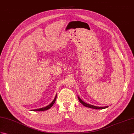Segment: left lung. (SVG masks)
<instances>
[{
    "mask_svg": "<svg viewBox=\"0 0 134 134\" xmlns=\"http://www.w3.org/2000/svg\"><path fill=\"white\" fill-rule=\"evenodd\" d=\"M78 99H79V101L82 104H83L84 106H86V107H88V108H90L94 109H102L107 108L108 107V106H104V107H98V106H93V105H90V104H87V103L84 102L83 101H82L81 99L80 98V97H79V96H78Z\"/></svg>",
    "mask_w": 134,
    "mask_h": 134,
    "instance_id": "1",
    "label": "left lung"
}]
</instances>
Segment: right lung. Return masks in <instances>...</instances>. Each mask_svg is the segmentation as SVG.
I'll use <instances>...</instances> for the list:
<instances>
[{
	"mask_svg": "<svg viewBox=\"0 0 134 134\" xmlns=\"http://www.w3.org/2000/svg\"><path fill=\"white\" fill-rule=\"evenodd\" d=\"M56 98H57V96H55V97L54 100L53 101V102L51 103L50 105H49L48 106H46V107L44 108H40V109H34L33 110V111H44V110H46L49 109L50 108H51L53 106V105H54V104L55 103L56 101Z\"/></svg>",
	"mask_w": 134,
	"mask_h": 134,
	"instance_id": "1",
	"label": "right lung"
}]
</instances>
